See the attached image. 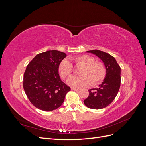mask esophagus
Masks as SVG:
<instances>
[{
    "label": "esophagus",
    "mask_w": 146,
    "mask_h": 146,
    "mask_svg": "<svg viewBox=\"0 0 146 146\" xmlns=\"http://www.w3.org/2000/svg\"><path fill=\"white\" fill-rule=\"evenodd\" d=\"M71 90H73V91H79V89H77V88H71Z\"/></svg>",
    "instance_id": "34e87169"
}]
</instances>
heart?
Wrapping results in <instances>:
<instances>
[{
	"instance_id": "b5f03b06",
	"label": "heart",
	"mask_w": 146,
	"mask_h": 146,
	"mask_svg": "<svg viewBox=\"0 0 146 146\" xmlns=\"http://www.w3.org/2000/svg\"><path fill=\"white\" fill-rule=\"evenodd\" d=\"M77 64L82 66L79 70V76H72L67 80L68 85L73 88L85 87L90 84L94 86L103 80L105 75L104 65L95 61L93 57L87 55L78 56L74 58ZM72 65L68 59H64L58 66V72L61 77L67 78L72 72Z\"/></svg>"
}]
</instances>
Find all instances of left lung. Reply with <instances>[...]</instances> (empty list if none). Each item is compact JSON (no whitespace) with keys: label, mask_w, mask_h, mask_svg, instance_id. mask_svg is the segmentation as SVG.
<instances>
[{"label":"left lung","mask_w":146,"mask_h":146,"mask_svg":"<svg viewBox=\"0 0 146 146\" xmlns=\"http://www.w3.org/2000/svg\"><path fill=\"white\" fill-rule=\"evenodd\" d=\"M99 58L104 64L105 77L98 88L89 91V96L83 100L87 107L99 110L107 107L115 99L121 86V68L116 59L107 53L99 50L86 51Z\"/></svg>","instance_id":"obj_1"}]
</instances>
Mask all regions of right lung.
Here are the masks:
<instances>
[{
  "label": "right lung",
  "instance_id": "add662e5",
  "mask_svg": "<svg viewBox=\"0 0 146 146\" xmlns=\"http://www.w3.org/2000/svg\"><path fill=\"white\" fill-rule=\"evenodd\" d=\"M66 54L56 50L38 54L27 65L24 75V90L30 102L44 111L59 108L70 90L61 80L58 66Z\"/></svg>",
  "mask_w": 146,
  "mask_h": 146
}]
</instances>
